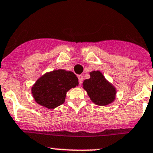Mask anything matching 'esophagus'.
<instances>
[{
	"label": "esophagus",
	"mask_w": 153,
	"mask_h": 153,
	"mask_svg": "<svg viewBox=\"0 0 153 153\" xmlns=\"http://www.w3.org/2000/svg\"><path fill=\"white\" fill-rule=\"evenodd\" d=\"M77 77H78V80H79V85H82V79H83V78H82V76L81 75H79Z\"/></svg>",
	"instance_id": "obj_1"
}]
</instances>
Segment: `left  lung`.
<instances>
[{"instance_id": "1", "label": "left lung", "mask_w": 153, "mask_h": 153, "mask_svg": "<svg viewBox=\"0 0 153 153\" xmlns=\"http://www.w3.org/2000/svg\"><path fill=\"white\" fill-rule=\"evenodd\" d=\"M83 88L91 101L97 105H107L115 99L116 89L106 80L100 71L90 73V79L84 80Z\"/></svg>"}]
</instances>
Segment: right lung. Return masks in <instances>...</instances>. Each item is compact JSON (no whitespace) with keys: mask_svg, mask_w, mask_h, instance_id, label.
I'll list each match as a JSON object with an SVG mask.
<instances>
[{"mask_svg":"<svg viewBox=\"0 0 153 153\" xmlns=\"http://www.w3.org/2000/svg\"><path fill=\"white\" fill-rule=\"evenodd\" d=\"M77 85L78 79L74 73L57 70L41 76L31 91L37 104L54 109L65 102L67 91Z\"/></svg>","mask_w":153,"mask_h":153,"instance_id":"right-lung-1","label":"right lung"}]
</instances>
